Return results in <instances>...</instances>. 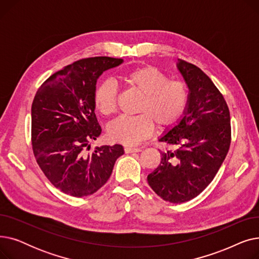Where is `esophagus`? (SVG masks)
<instances>
[{
	"mask_svg": "<svg viewBox=\"0 0 259 259\" xmlns=\"http://www.w3.org/2000/svg\"><path fill=\"white\" fill-rule=\"evenodd\" d=\"M141 149L140 148H135V147H125V152L126 153H133V152H140Z\"/></svg>",
	"mask_w": 259,
	"mask_h": 259,
	"instance_id": "34e87169",
	"label": "esophagus"
}]
</instances>
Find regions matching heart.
I'll use <instances>...</instances> for the list:
<instances>
[{
  "instance_id": "b5f03b06",
  "label": "heart",
  "mask_w": 259,
  "mask_h": 259,
  "mask_svg": "<svg viewBox=\"0 0 259 259\" xmlns=\"http://www.w3.org/2000/svg\"><path fill=\"white\" fill-rule=\"evenodd\" d=\"M122 84L142 95L138 107L139 115L121 116L107 129L109 139L124 145H137L149 137L154 124L158 129L175 125L185 112L189 101V89L183 80L168 76L153 66L132 68L121 73ZM93 104L103 116L112 115L117 107V89L112 80L101 83L93 94Z\"/></svg>"
}]
</instances>
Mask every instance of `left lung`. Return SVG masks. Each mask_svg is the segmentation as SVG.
Segmentation results:
<instances>
[{
    "label": "left lung",
    "instance_id": "8db88e82",
    "mask_svg": "<svg viewBox=\"0 0 259 259\" xmlns=\"http://www.w3.org/2000/svg\"><path fill=\"white\" fill-rule=\"evenodd\" d=\"M189 89L185 112L158 141L172 150L160 151L159 166L148 175L153 191L166 201L196 197L213 181L231 144L228 105L210 77L183 60L176 63Z\"/></svg>",
    "mask_w": 259,
    "mask_h": 259
}]
</instances>
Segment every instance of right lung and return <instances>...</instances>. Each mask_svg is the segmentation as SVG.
Segmentation results:
<instances>
[{"label": "right lung", "mask_w": 259, "mask_h": 259, "mask_svg": "<svg viewBox=\"0 0 259 259\" xmlns=\"http://www.w3.org/2000/svg\"><path fill=\"white\" fill-rule=\"evenodd\" d=\"M121 59L79 60L48 77L31 106V141L35 159L50 183L74 197L91 195L110 178L121 145L95 147L102 128L95 116L93 94L104 71Z\"/></svg>", "instance_id": "right-lung-1"}]
</instances>
